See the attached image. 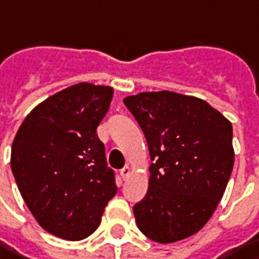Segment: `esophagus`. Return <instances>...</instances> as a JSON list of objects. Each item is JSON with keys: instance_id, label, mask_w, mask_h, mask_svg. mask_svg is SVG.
<instances>
[{"instance_id": "esophagus-1", "label": "esophagus", "mask_w": 259, "mask_h": 259, "mask_svg": "<svg viewBox=\"0 0 259 259\" xmlns=\"http://www.w3.org/2000/svg\"><path fill=\"white\" fill-rule=\"evenodd\" d=\"M129 174H130V168L127 166V165H126L124 168H121V169H120V175H121V178H123V180H126V178L129 177Z\"/></svg>"}]
</instances>
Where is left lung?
<instances>
[{
    "label": "left lung",
    "mask_w": 259,
    "mask_h": 259,
    "mask_svg": "<svg viewBox=\"0 0 259 259\" xmlns=\"http://www.w3.org/2000/svg\"><path fill=\"white\" fill-rule=\"evenodd\" d=\"M149 148V187L133 206L141 232L181 241L211 218L233 169L232 124L204 100L172 91L126 97Z\"/></svg>",
    "instance_id": "8db88e82"
}]
</instances>
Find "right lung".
Returning <instances> with one entry per match:
<instances>
[{
	"mask_svg": "<svg viewBox=\"0 0 259 259\" xmlns=\"http://www.w3.org/2000/svg\"><path fill=\"white\" fill-rule=\"evenodd\" d=\"M111 98V87L65 88L30 111L13 142L11 171L27 207L45 231L66 241L96 231L117 193L96 133Z\"/></svg>",
	"mask_w": 259,
	"mask_h": 259,
	"instance_id": "1",
	"label": "right lung"
}]
</instances>
